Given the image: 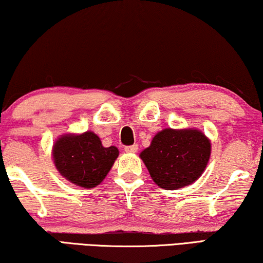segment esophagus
I'll return each mask as SVG.
<instances>
[{
	"label": "esophagus",
	"instance_id": "esophagus-1",
	"mask_svg": "<svg viewBox=\"0 0 263 263\" xmlns=\"http://www.w3.org/2000/svg\"><path fill=\"white\" fill-rule=\"evenodd\" d=\"M138 149H139L138 144H133V146H127V147L124 148V151L127 152V153H129V154L136 153V152H138Z\"/></svg>",
	"mask_w": 263,
	"mask_h": 263
}]
</instances>
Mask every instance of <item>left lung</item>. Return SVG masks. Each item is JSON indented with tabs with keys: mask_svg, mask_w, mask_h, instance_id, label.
<instances>
[{
	"mask_svg": "<svg viewBox=\"0 0 263 263\" xmlns=\"http://www.w3.org/2000/svg\"><path fill=\"white\" fill-rule=\"evenodd\" d=\"M211 155V141L196 128H165L140 153L151 178L163 190H178L200 178Z\"/></svg>",
	"mask_w": 263,
	"mask_h": 263,
	"instance_id": "obj_1",
	"label": "left lung"
}]
</instances>
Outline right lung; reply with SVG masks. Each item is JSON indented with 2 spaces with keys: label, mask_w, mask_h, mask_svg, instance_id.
I'll list each match as a JSON object with an SVG mask.
<instances>
[{
  "label": "right lung",
  "mask_w": 263,
  "mask_h": 263,
  "mask_svg": "<svg viewBox=\"0 0 263 263\" xmlns=\"http://www.w3.org/2000/svg\"><path fill=\"white\" fill-rule=\"evenodd\" d=\"M119 154L115 146L104 147L91 130L60 135L52 147V159L60 176L84 189L100 185Z\"/></svg>",
  "instance_id": "add662e5"
}]
</instances>
